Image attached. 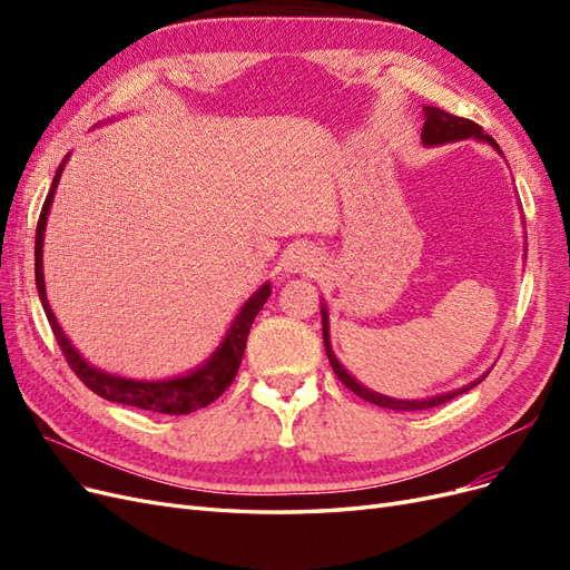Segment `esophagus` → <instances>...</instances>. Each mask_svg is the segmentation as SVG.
Masks as SVG:
<instances>
[{
    "label": "esophagus",
    "mask_w": 570,
    "mask_h": 570,
    "mask_svg": "<svg viewBox=\"0 0 570 570\" xmlns=\"http://www.w3.org/2000/svg\"><path fill=\"white\" fill-rule=\"evenodd\" d=\"M318 266V254L314 247H308L304 243L292 245L285 254V268L295 271V273H308Z\"/></svg>",
    "instance_id": "34e87169"
}]
</instances>
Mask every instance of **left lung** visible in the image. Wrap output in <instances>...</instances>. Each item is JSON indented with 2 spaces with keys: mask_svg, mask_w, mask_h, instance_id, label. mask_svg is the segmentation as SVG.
Segmentation results:
<instances>
[{
  "mask_svg": "<svg viewBox=\"0 0 570 570\" xmlns=\"http://www.w3.org/2000/svg\"><path fill=\"white\" fill-rule=\"evenodd\" d=\"M425 124H423V142L425 145H444V142H456V140H465V137H478V140H485L490 142L492 147H497V142L492 140L490 135H482V128L475 124V120H469V118H461V116H454V114H446L442 109H435V107H425ZM499 149V147H497ZM323 314V344H325V354L327 358H331V366L335 371V375L340 377V381L344 383V387H350L354 394H358L361 400H366L371 404H377L383 409H392V411H421V409H433V406H440L444 402L454 400V396H459L461 392H465L469 387L463 390H456V392H450V394H440V396H433V400H421V402H402V400H390V396H383L377 392H371L366 390L364 385H358L354 377L342 368L340 361L335 358L333 350H331V335H327V312L325 308H321ZM482 381V377H480ZM478 381V383H480ZM473 383V385H478ZM471 385V387H473Z\"/></svg>",
  "mask_w": 570,
  "mask_h": 570,
  "instance_id": "1",
  "label": "left lung"
}]
</instances>
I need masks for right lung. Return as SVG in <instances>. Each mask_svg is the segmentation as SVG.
Returning <instances> with one entry per match:
<instances>
[{"label": "right lung", "instance_id": "right-lung-1", "mask_svg": "<svg viewBox=\"0 0 570 570\" xmlns=\"http://www.w3.org/2000/svg\"><path fill=\"white\" fill-rule=\"evenodd\" d=\"M61 168H63V164L57 170L55 183H51V189H49V195L42 204L40 220H38V230H36V283H38L40 302L45 306L47 321L51 325V333H55L59 347H61V352L68 361V366H71V371L80 377L82 385H88L95 394L105 396V400L116 402V404H128V406H137V409L154 411V413H170V416H183V413H193L197 409L209 406L235 381L237 368H239V364H243L249 327H252L256 314L262 312V306L266 304V299L271 295V285H264L254 297H249V302L243 308H239L235 323L230 325L226 340L220 342V347L216 350L212 361H206V364L202 368H197L195 373H189L185 377H176V381L145 383V381H128V377H118V375H109L105 371L92 368L88 361H85L71 347V342H68V337L63 335L61 325L57 323L55 314H51L49 302H47V292H45L42 237H45L47 214H49V206H51V197H55Z\"/></svg>", "mask_w": 570, "mask_h": 570}]
</instances>
